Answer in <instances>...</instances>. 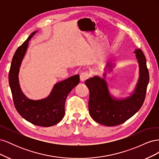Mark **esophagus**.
<instances>
[{"mask_svg": "<svg viewBox=\"0 0 159 159\" xmlns=\"http://www.w3.org/2000/svg\"><path fill=\"white\" fill-rule=\"evenodd\" d=\"M89 77H90V74H89V72L84 71L80 74V80L81 82H84V81L86 80H88Z\"/></svg>", "mask_w": 159, "mask_h": 159, "instance_id": "esophagus-1", "label": "esophagus"}]
</instances>
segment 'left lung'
I'll return each instance as SVG.
<instances>
[{"mask_svg":"<svg viewBox=\"0 0 159 159\" xmlns=\"http://www.w3.org/2000/svg\"><path fill=\"white\" fill-rule=\"evenodd\" d=\"M139 66V77L131 95L117 99L110 94L104 78L95 75L85 81L89 90V113L95 121L103 125L116 126L125 122L141 109L145 99L149 74L145 56L141 49L134 51ZM112 66V64H111ZM111 66L109 64L110 68ZM105 77V74H103Z\"/></svg>","mask_w":159,"mask_h":159,"instance_id":"obj_1","label":"left lung"}]
</instances>
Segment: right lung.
I'll list each match as a JSON object with an SVG mask.
<instances>
[{
	"mask_svg": "<svg viewBox=\"0 0 159 159\" xmlns=\"http://www.w3.org/2000/svg\"><path fill=\"white\" fill-rule=\"evenodd\" d=\"M37 31L18 48L14 54L8 74L14 106L21 116L35 125L50 127L58 123L65 115V102L70 91L80 82V75H75L56 83L47 98L32 100L22 93L19 84L18 74L22 61L28 46V42Z\"/></svg>",
	"mask_w": 159,
	"mask_h": 159,
	"instance_id": "right-lung-1",
	"label": "right lung"
}]
</instances>
